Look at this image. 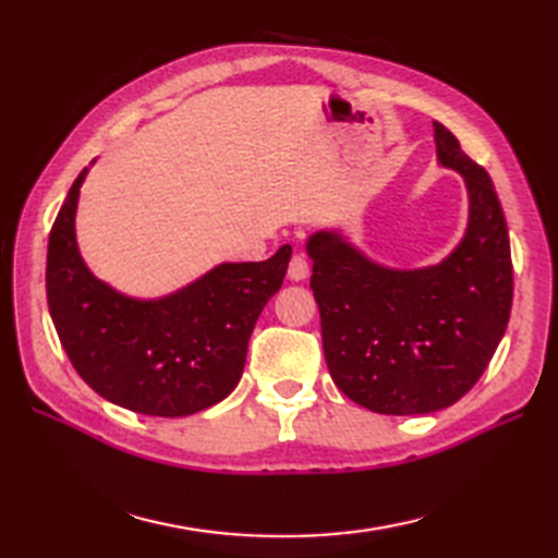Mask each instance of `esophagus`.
I'll use <instances>...</instances> for the list:
<instances>
[{"label": "esophagus", "instance_id": "esophagus-1", "mask_svg": "<svg viewBox=\"0 0 558 558\" xmlns=\"http://www.w3.org/2000/svg\"><path fill=\"white\" fill-rule=\"evenodd\" d=\"M288 276H290V280H294V282H300V280H306L310 278V260L304 258V254H294L292 258H290V266H288Z\"/></svg>", "mask_w": 558, "mask_h": 558}]
</instances>
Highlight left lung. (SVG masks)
Returning a JSON list of instances; mask_svg holds the SVG:
<instances>
[{
  "label": "left lung",
  "mask_w": 558,
  "mask_h": 558,
  "mask_svg": "<svg viewBox=\"0 0 558 558\" xmlns=\"http://www.w3.org/2000/svg\"><path fill=\"white\" fill-rule=\"evenodd\" d=\"M436 156L468 184L470 222L438 266L390 270L338 232L306 242L328 372L357 405L426 414L480 381L506 333L513 264L506 218L487 170L434 122Z\"/></svg>",
  "instance_id": "left-lung-1"
}]
</instances>
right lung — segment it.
I'll use <instances>...</instances> for the list:
<instances>
[{
	"label": "right lung",
	"mask_w": 558,
	"mask_h": 558,
	"mask_svg": "<svg viewBox=\"0 0 558 558\" xmlns=\"http://www.w3.org/2000/svg\"><path fill=\"white\" fill-rule=\"evenodd\" d=\"M86 170L71 184L47 244V306L59 342L98 396L153 417H186L240 384L246 345L292 256L222 264L156 302L124 298L83 264L74 218Z\"/></svg>",
	"instance_id": "right-lung-1"
}]
</instances>
